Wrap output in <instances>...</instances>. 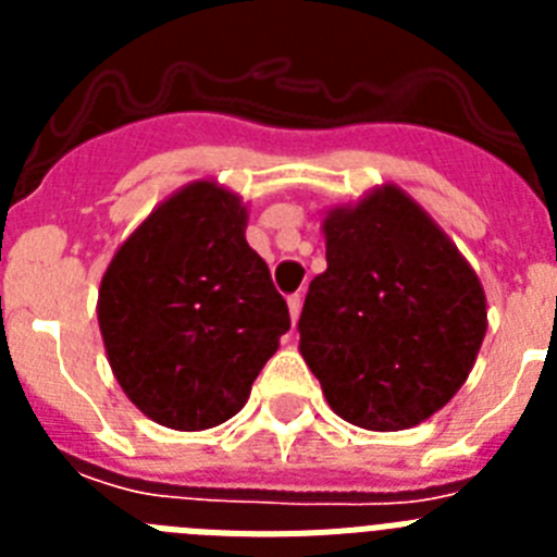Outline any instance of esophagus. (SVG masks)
<instances>
[{
	"label": "esophagus",
	"mask_w": 557,
	"mask_h": 557,
	"mask_svg": "<svg viewBox=\"0 0 557 557\" xmlns=\"http://www.w3.org/2000/svg\"><path fill=\"white\" fill-rule=\"evenodd\" d=\"M287 307H289V321L298 323V318H301V295H289Z\"/></svg>",
	"instance_id": "esophagus-1"
}]
</instances>
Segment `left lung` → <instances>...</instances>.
<instances>
[{"instance_id": "obj_1", "label": "left lung", "mask_w": 557, "mask_h": 557, "mask_svg": "<svg viewBox=\"0 0 557 557\" xmlns=\"http://www.w3.org/2000/svg\"><path fill=\"white\" fill-rule=\"evenodd\" d=\"M321 228L326 270L309 284L298 351L343 421L418 426L474 368L488 329L480 275L396 184L332 206Z\"/></svg>"}]
</instances>
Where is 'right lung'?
<instances>
[{
    "instance_id": "1",
    "label": "right lung",
    "mask_w": 557,
    "mask_h": 557,
    "mask_svg": "<svg viewBox=\"0 0 557 557\" xmlns=\"http://www.w3.org/2000/svg\"><path fill=\"white\" fill-rule=\"evenodd\" d=\"M248 203L214 178L172 191L102 273L97 321L113 376L150 421L223 424L289 329L264 259L245 239Z\"/></svg>"
}]
</instances>
